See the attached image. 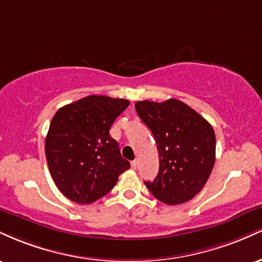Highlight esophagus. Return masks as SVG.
I'll return each instance as SVG.
<instances>
[{"label":"esophagus","instance_id":"34e87169","mask_svg":"<svg viewBox=\"0 0 262 262\" xmlns=\"http://www.w3.org/2000/svg\"><path fill=\"white\" fill-rule=\"evenodd\" d=\"M130 166H132V169H133V170L137 169V166H138V161H137V160H133V161H132V162H130Z\"/></svg>","mask_w":262,"mask_h":262}]
</instances>
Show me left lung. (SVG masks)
<instances>
[{
    "label": "left lung",
    "instance_id": "8db88e82",
    "mask_svg": "<svg viewBox=\"0 0 262 262\" xmlns=\"http://www.w3.org/2000/svg\"><path fill=\"white\" fill-rule=\"evenodd\" d=\"M138 116L151 130L158 145L159 167L154 181H145L161 202L181 204L206 185L215 161V134L201 114L183 102L139 101Z\"/></svg>",
    "mask_w": 262,
    "mask_h": 262
}]
</instances>
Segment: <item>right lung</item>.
I'll list each match as a JSON object with an SVG mask.
<instances>
[{"instance_id": "1", "label": "right lung", "mask_w": 262, "mask_h": 262, "mask_svg": "<svg viewBox=\"0 0 262 262\" xmlns=\"http://www.w3.org/2000/svg\"><path fill=\"white\" fill-rule=\"evenodd\" d=\"M128 100L91 95L54 114L45 155L56 187L73 202L90 204L106 196L130 167L110 135Z\"/></svg>"}]
</instances>
